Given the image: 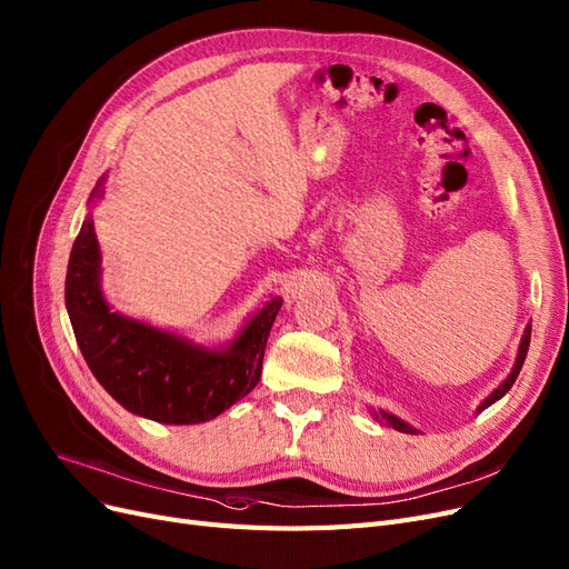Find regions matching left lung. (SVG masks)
I'll use <instances>...</instances> for the list:
<instances>
[{
	"label": "left lung",
	"instance_id": "1",
	"mask_svg": "<svg viewBox=\"0 0 569 569\" xmlns=\"http://www.w3.org/2000/svg\"><path fill=\"white\" fill-rule=\"evenodd\" d=\"M530 331H532V327L528 325L526 327V333H522V338H520V346H518V357H516V363H513V369H511V373L507 376V380L499 385V388L479 406V411H483V408H488L490 403H495L497 399H502L509 390H511V385L516 382V378H518V373H520V369H522V361H526V355H528V348H530ZM373 418L376 420H382L385 425L388 427H392V429H397V431H403V435H416V427H411L408 422H403V420H399L397 416H392V413H388V411H373Z\"/></svg>",
	"mask_w": 569,
	"mask_h": 569
}]
</instances>
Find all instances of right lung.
I'll return each mask as SVG.
<instances>
[{
	"instance_id": "1",
	"label": "right lung",
	"mask_w": 569,
	"mask_h": 569,
	"mask_svg": "<svg viewBox=\"0 0 569 569\" xmlns=\"http://www.w3.org/2000/svg\"><path fill=\"white\" fill-rule=\"evenodd\" d=\"M102 193L104 177L88 202ZM100 272V244L88 212L67 263L64 306L88 369L126 411L166 425H196L217 418L257 388L280 297L270 299L229 348L210 350L111 312Z\"/></svg>"
}]
</instances>
